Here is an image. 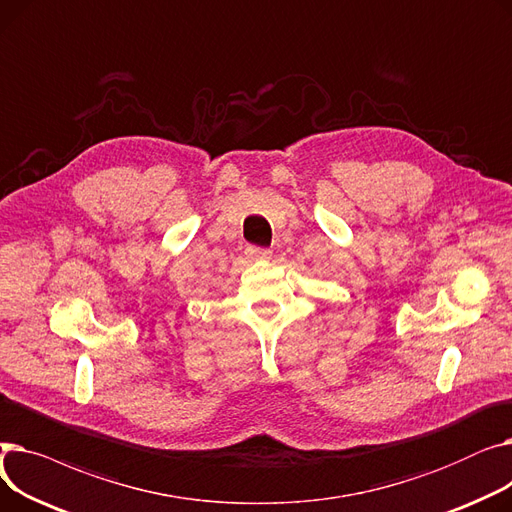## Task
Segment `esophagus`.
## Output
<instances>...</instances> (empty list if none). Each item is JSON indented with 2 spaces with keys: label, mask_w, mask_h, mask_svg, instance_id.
Listing matches in <instances>:
<instances>
[{
  "label": "esophagus",
  "mask_w": 512,
  "mask_h": 512,
  "mask_svg": "<svg viewBox=\"0 0 512 512\" xmlns=\"http://www.w3.org/2000/svg\"><path fill=\"white\" fill-rule=\"evenodd\" d=\"M247 257L257 261V259H270L272 251L270 249H261V247H247Z\"/></svg>",
  "instance_id": "esophagus-1"
}]
</instances>
